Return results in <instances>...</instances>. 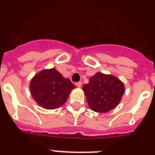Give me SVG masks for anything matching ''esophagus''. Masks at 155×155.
I'll list each match as a JSON object with an SVG mask.
<instances>
[{
	"mask_svg": "<svg viewBox=\"0 0 155 155\" xmlns=\"http://www.w3.org/2000/svg\"><path fill=\"white\" fill-rule=\"evenodd\" d=\"M75 86L78 87H81L82 86V83L81 82H78V83H75Z\"/></svg>",
	"mask_w": 155,
	"mask_h": 155,
	"instance_id": "obj_1",
	"label": "esophagus"
}]
</instances>
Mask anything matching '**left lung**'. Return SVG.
Segmentation results:
<instances>
[{
  "mask_svg": "<svg viewBox=\"0 0 155 155\" xmlns=\"http://www.w3.org/2000/svg\"><path fill=\"white\" fill-rule=\"evenodd\" d=\"M87 104L97 113H107L116 108L125 92V85L112 75L96 73L83 86Z\"/></svg>",
  "mask_w": 155,
  "mask_h": 155,
  "instance_id": "8db88e82",
  "label": "left lung"
}]
</instances>
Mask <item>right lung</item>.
Wrapping results in <instances>:
<instances>
[{"label":"right lung","mask_w":155,"mask_h":155,"mask_svg":"<svg viewBox=\"0 0 155 155\" xmlns=\"http://www.w3.org/2000/svg\"><path fill=\"white\" fill-rule=\"evenodd\" d=\"M75 86L64 78L55 68L45 69L32 78L30 93L39 106L46 109H54L63 105Z\"/></svg>","instance_id":"obj_1"}]
</instances>
